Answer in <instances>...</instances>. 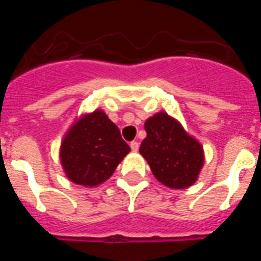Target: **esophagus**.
I'll use <instances>...</instances> for the list:
<instances>
[{
    "label": "esophagus",
    "mask_w": 261,
    "mask_h": 261,
    "mask_svg": "<svg viewBox=\"0 0 261 261\" xmlns=\"http://www.w3.org/2000/svg\"><path fill=\"white\" fill-rule=\"evenodd\" d=\"M138 147H140V144H138L137 141H132V142H130V149H132L133 151H137Z\"/></svg>",
    "instance_id": "esophagus-1"
}]
</instances>
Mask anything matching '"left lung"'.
Returning <instances> with one entry per match:
<instances>
[{
	"instance_id": "left-lung-1",
	"label": "left lung",
	"mask_w": 261,
	"mask_h": 261,
	"mask_svg": "<svg viewBox=\"0 0 261 261\" xmlns=\"http://www.w3.org/2000/svg\"><path fill=\"white\" fill-rule=\"evenodd\" d=\"M140 153L155 179L174 190L192 186L204 166V149L179 121L161 111L145 121Z\"/></svg>"
}]
</instances>
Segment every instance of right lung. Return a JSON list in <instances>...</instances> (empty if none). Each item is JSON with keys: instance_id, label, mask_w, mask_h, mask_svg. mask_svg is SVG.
Returning <instances> with one entry per match:
<instances>
[{"instance_id": "right-lung-1", "label": "right lung", "mask_w": 261, "mask_h": 261, "mask_svg": "<svg viewBox=\"0 0 261 261\" xmlns=\"http://www.w3.org/2000/svg\"><path fill=\"white\" fill-rule=\"evenodd\" d=\"M129 151L119 128L102 110H95L69 128L60 147V161L69 180L96 187L110 179Z\"/></svg>"}]
</instances>
